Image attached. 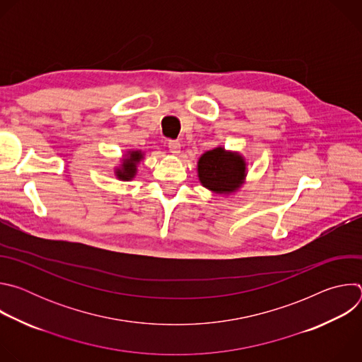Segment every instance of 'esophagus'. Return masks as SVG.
<instances>
[{
    "mask_svg": "<svg viewBox=\"0 0 362 362\" xmlns=\"http://www.w3.org/2000/svg\"><path fill=\"white\" fill-rule=\"evenodd\" d=\"M168 146H169V150H170L173 154H179V153H180L182 144H180L179 141H176V140H170Z\"/></svg>",
    "mask_w": 362,
    "mask_h": 362,
    "instance_id": "1",
    "label": "esophagus"
}]
</instances>
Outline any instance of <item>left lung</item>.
I'll return each mask as SVG.
<instances>
[{"label": "left lung", "mask_w": 362, "mask_h": 362, "mask_svg": "<svg viewBox=\"0 0 362 362\" xmlns=\"http://www.w3.org/2000/svg\"><path fill=\"white\" fill-rule=\"evenodd\" d=\"M247 162L239 151L218 146L204 151L197 160V177L203 187L215 194L229 196L245 185Z\"/></svg>", "instance_id": "obj_1"}]
</instances>
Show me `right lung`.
<instances>
[{
	"label": "right lung",
	"mask_w": 362,
	"mask_h": 362,
	"mask_svg": "<svg viewBox=\"0 0 362 362\" xmlns=\"http://www.w3.org/2000/svg\"><path fill=\"white\" fill-rule=\"evenodd\" d=\"M146 153L140 148H130L123 153L120 163L115 168V176L122 182H130L137 175V166L144 160Z\"/></svg>",
	"instance_id": "1"
}]
</instances>
